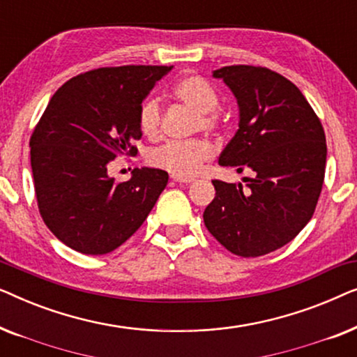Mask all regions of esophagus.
Masks as SVG:
<instances>
[{
  "label": "esophagus",
  "mask_w": 357,
  "mask_h": 357,
  "mask_svg": "<svg viewBox=\"0 0 357 357\" xmlns=\"http://www.w3.org/2000/svg\"><path fill=\"white\" fill-rule=\"evenodd\" d=\"M172 180L174 182H177V183H185V185H188V183H192L193 182V178H185V177H172Z\"/></svg>",
  "instance_id": "34e87169"
}]
</instances>
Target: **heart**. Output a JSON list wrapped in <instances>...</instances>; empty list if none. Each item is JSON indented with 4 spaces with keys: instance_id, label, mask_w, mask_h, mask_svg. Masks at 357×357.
Here are the masks:
<instances>
[{
    "instance_id": "1",
    "label": "heart",
    "mask_w": 357,
    "mask_h": 357,
    "mask_svg": "<svg viewBox=\"0 0 357 357\" xmlns=\"http://www.w3.org/2000/svg\"><path fill=\"white\" fill-rule=\"evenodd\" d=\"M172 96L180 104L197 114L195 130H216L219 126V94L214 87L202 76L188 75L180 77L172 86ZM138 125L143 135L155 138L162 126V107L154 97L146 99L139 107ZM214 149L206 139H193L187 143L170 141L151 149L148 162L155 169L175 175V177L190 178L197 175L203 165L213 158Z\"/></svg>"
}]
</instances>
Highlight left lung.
Segmentation results:
<instances>
[{"label": "left lung", "mask_w": 357, "mask_h": 357, "mask_svg": "<svg viewBox=\"0 0 357 357\" xmlns=\"http://www.w3.org/2000/svg\"><path fill=\"white\" fill-rule=\"evenodd\" d=\"M238 104V130L219 155L242 183L213 180L216 197L203 213L216 241L238 257H261L291 242L314 216L325 178V131L304 94L261 66L213 73Z\"/></svg>", "instance_id": "obj_1"}]
</instances>
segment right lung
<instances>
[{
	"label": "right lung",
	"mask_w": 357,
	"mask_h": 357,
	"mask_svg": "<svg viewBox=\"0 0 357 357\" xmlns=\"http://www.w3.org/2000/svg\"><path fill=\"white\" fill-rule=\"evenodd\" d=\"M172 66L99 68L66 81L31 136L38 211L73 250L105 255L146 221L169 180L160 169H133L116 182L107 172L120 154L138 153L139 107Z\"/></svg>",
	"instance_id": "1"
}]
</instances>
